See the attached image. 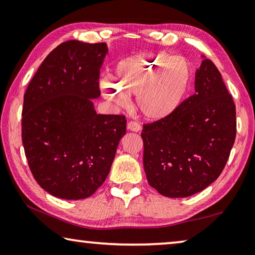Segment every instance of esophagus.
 <instances>
[{
	"instance_id": "34e87169",
	"label": "esophagus",
	"mask_w": 255,
	"mask_h": 255,
	"mask_svg": "<svg viewBox=\"0 0 255 255\" xmlns=\"http://www.w3.org/2000/svg\"><path fill=\"white\" fill-rule=\"evenodd\" d=\"M127 128H128V130H130V131H135V132L139 131L140 129H141L140 125L138 124V123H136V122H129V123L127 124Z\"/></svg>"
}]
</instances>
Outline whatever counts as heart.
<instances>
[{
	"instance_id": "heart-1",
	"label": "heart",
	"mask_w": 255,
	"mask_h": 255,
	"mask_svg": "<svg viewBox=\"0 0 255 255\" xmlns=\"http://www.w3.org/2000/svg\"><path fill=\"white\" fill-rule=\"evenodd\" d=\"M114 81L118 89L109 83L102 84L108 98L126 106V94H137L140 114L156 122L170 117L182 105L191 74L182 59L164 54L141 53L120 62Z\"/></svg>"
}]
</instances>
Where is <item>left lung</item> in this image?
I'll use <instances>...</instances> for the list:
<instances>
[{
  "label": "left lung",
  "instance_id": "1",
  "mask_svg": "<svg viewBox=\"0 0 255 255\" xmlns=\"http://www.w3.org/2000/svg\"><path fill=\"white\" fill-rule=\"evenodd\" d=\"M201 57L196 94L141 132L146 178L169 198L192 196L217 180L235 141L234 101L215 64Z\"/></svg>",
  "mask_w": 255,
  "mask_h": 255
}]
</instances>
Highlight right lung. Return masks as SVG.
<instances>
[{"mask_svg": "<svg viewBox=\"0 0 255 255\" xmlns=\"http://www.w3.org/2000/svg\"><path fill=\"white\" fill-rule=\"evenodd\" d=\"M106 42L68 40L51 51L27 88L22 144L34 180L51 196L85 199L105 182L119 141L124 116L98 115L99 76Z\"/></svg>", "mask_w": 255, "mask_h": 255, "instance_id": "1", "label": "right lung"}]
</instances>
